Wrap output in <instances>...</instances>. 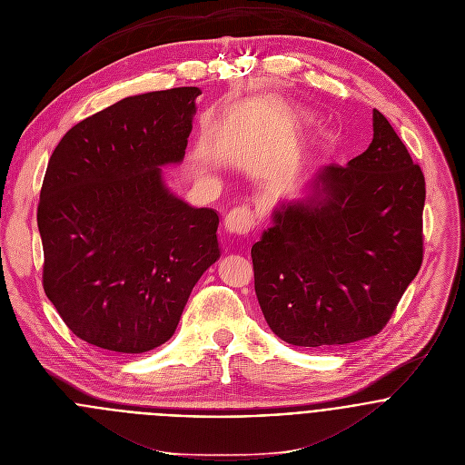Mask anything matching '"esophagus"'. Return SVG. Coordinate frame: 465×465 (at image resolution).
<instances>
[{
  "label": "esophagus",
  "mask_w": 465,
  "mask_h": 465,
  "mask_svg": "<svg viewBox=\"0 0 465 465\" xmlns=\"http://www.w3.org/2000/svg\"><path fill=\"white\" fill-rule=\"evenodd\" d=\"M256 223V214L247 207H236L225 216V229L234 236L249 234Z\"/></svg>",
  "instance_id": "obj_1"
}]
</instances>
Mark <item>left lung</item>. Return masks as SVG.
<instances>
[{"mask_svg":"<svg viewBox=\"0 0 465 465\" xmlns=\"http://www.w3.org/2000/svg\"><path fill=\"white\" fill-rule=\"evenodd\" d=\"M346 166L272 211L251 249L262 313L282 341L326 348L378 335L423 260L425 177L383 114Z\"/></svg>","mask_w":465,"mask_h":465,"instance_id":"left-lung-1","label":"left lung"}]
</instances>
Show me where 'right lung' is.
<instances>
[{
    "mask_svg": "<svg viewBox=\"0 0 465 465\" xmlns=\"http://www.w3.org/2000/svg\"><path fill=\"white\" fill-rule=\"evenodd\" d=\"M200 87L126 97L54 148L38 203L44 290L82 341L119 353L166 342L220 258L213 209L173 196L163 166L184 157Z\"/></svg>",
    "mask_w": 465,
    "mask_h": 465,
    "instance_id": "1",
    "label": "right lung"
}]
</instances>
